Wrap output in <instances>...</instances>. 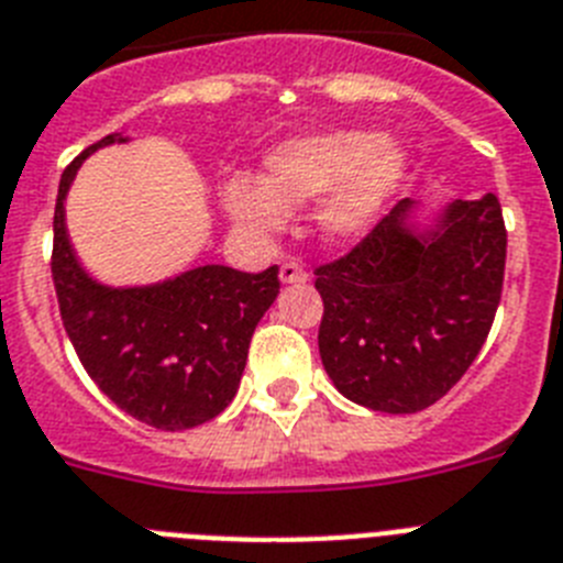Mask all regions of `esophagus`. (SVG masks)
Wrapping results in <instances>:
<instances>
[{"label":"esophagus","instance_id":"obj_1","mask_svg":"<svg viewBox=\"0 0 563 563\" xmlns=\"http://www.w3.org/2000/svg\"><path fill=\"white\" fill-rule=\"evenodd\" d=\"M309 280V275H306V268L300 266V263H283L280 266V283H306Z\"/></svg>","mask_w":563,"mask_h":563}]
</instances>
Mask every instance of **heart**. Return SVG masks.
I'll return each instance as SVG.
<instances>
[{
    "label": "heart",
    "mask_w": 563,
    "mask_h": 563,
    "mask_svg": "<svg viewBox=\"0 0 563 563\" xmlns=\"http://www.w3.org/2000/svg\"><path fill=\"white\" fill-rule=\"evenodd\" d=\"M408 150L365 130H331L283 141L263 161V180L232 175L223 207L254 234L286 227V209L320 201L317 229L325 241L351 243L374 229L408 175Z\"/></svg>",
    "instance_id": "heart-1"
}]
</instances>
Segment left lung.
Masks as SVG:
<instances>
[{"label": "left lung", "instance_id": "obj_1", "mask_svg": "<svg viewBox=\"0 0 563 563\" xmlns=\"http://www.w3.org/2000/svg\"><path fill=\"white\" fill-rule=\"evenodd\" d=\"M505 257L493 192L428 214L419 200H399L360 246L317 268V342L334 388L383 413L442 399L490 334Z\"/></svg>", "mask_w": 563, "mask_h": 563}]
</instances>
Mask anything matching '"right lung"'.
<instances>
[{
	"instance_id": "1",
	"label": "right lung",
	"mask_w": 563,
	"mask_h": 563,
	"mask_svg": "<svg viewBox=\"0 0 563 563\" xmlns=\"http://www.w3.org/2000/svg\"><path fill=\"white\" fill-rule=\"evenodd\" d=\"M112 133L87 146L58 180L53 212V286L58 311L90 379L124 413L158 430L214 419L238 394L249 342L280 295L277 266L189 268L146 286H107L81 266L67 234L65 200L96 150L126 144Z\"/></svg>"
}]
</instances>
